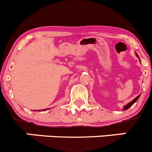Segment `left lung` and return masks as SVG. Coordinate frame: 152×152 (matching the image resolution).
I'll list each match as a JSON object with an SVG mask.
<instances>
[{
    "instance_id": "obj_1",
    "label": "left lung",
    "mask_w": 152,
    "mask_h": 152,
    "mask_svg": "<svg viewBox=\"0 0 152 152\" xmlns=\"http://www.w3.org/2000/svg\"><path fill=\"white\" fill-rule=\"evenodd\" d=\"M135 54H136V56H137V57H138V58H139V56L137 55V53H135ZM139 60H140V58H139ZM140 63H141V61H140ZM140 95H139L138 96L136 97V98H135V99H134V100L131 101V102H129V103H128V104H127L125 105V106H124L123 110H128V108L131 107L132 106V105L134 104L135 103V102H137V100H138V99H139V98H140Z\"/></svg>"
}]
</instances>
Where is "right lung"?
Returning <instances> with one entry per match:
<instances>
[{"instance_id": "right-lung-1", "label": "right lung", "mask_w": 152, "mask_h": 152, "mask_svg": "<svg viewBox=\"0 0 152 152\" xmlns=\"http://www.w3.org/2000/svg\"><path fill=\"white\" fill-rule=\"evenodd\" d=\"M46 110H48V109H46ZM37 111H41V110H37Z\"/></svg>"}]
</instances>
